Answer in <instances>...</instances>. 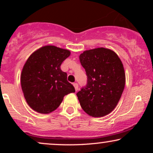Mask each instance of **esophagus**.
I'll return each instance as SVG.
<instances>
[{"label":"esophagus","instance_id":"34e87169","mask_svg":"<svg viewBox=\"0 0 153 153\" xmlns=\"http://www.w3.org/2000/svg\"><path fill=\"white\" fill-rule=\"evenodd\" d=\"M73 85H74V86L75 91H78V88H79V86H78V84H77L76 83H74V84H73Z\"/></svg>","mask_w":153,"mask_h":153}]
</instances>
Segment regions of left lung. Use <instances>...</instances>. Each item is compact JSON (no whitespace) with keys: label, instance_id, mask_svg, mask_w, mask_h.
<instances>
[{"label":"left lung","instance_id":"8db88e82","mask_svg":"<svg viewBox=\"0 0 153 153\" xmlns=\"http://www.w3.org/2000/svg\"><path fill=\"white\" fill-rule=\"evenodd\" d=\"M79 60L87 84L76 93L81 108L93 117L110 114L118 104L125 85L123 65L118 55L106 48L83 51Z\"/></svg>","mask_w":153,"mask_h":153}]
</instances>
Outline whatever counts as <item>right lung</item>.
I'll list each match as a JSON object with an SVG mask.
<instances>
[{
	"label": "right lung",
	"mask_w": 153,
	"mask_h": 153,
	"mask_svg": "<svg viewBox=\"0 0 153 153\" xmlns=\"http://www.w3.org/2000/svg\"><path fill=\"white\" fill-rule=\"evenodd\" d=\"M70 55L68 49L48 45L29 56L22 69L21 85L32 109L49 114L60 106L65 95L74 93V86L67 80V73L60 69Z\"/></svg>",
	"instance_id": "right-lung-1"
}]
</instances>
